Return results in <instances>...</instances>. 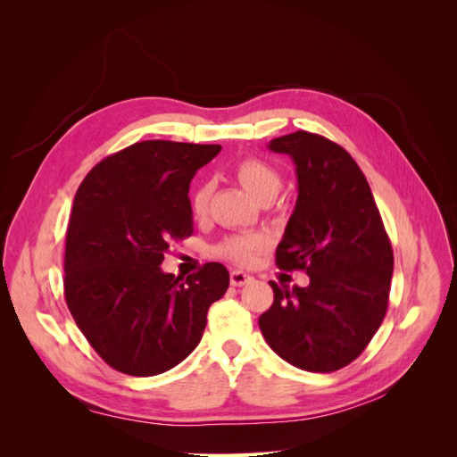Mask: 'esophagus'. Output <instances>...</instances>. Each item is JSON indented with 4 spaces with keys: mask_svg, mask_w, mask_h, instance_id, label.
Instances as JSON below:
<instances>
[{
    "mask_svg": "<svg viewBox=\"0 0 457 457\" xmlns=\"http://www.w3.org/2000/svg\"><path fill=\"white\" fill-rule=\"evenodd\" d=\"M253 278L247 272H242V270H232L230 272V284L232 286H245L247 282H252Z\"/></svg>",
    "mask_w": 457,
    "mask_h": 457,
    "instance_id": "34e87169",
    "label": "esophagus"
}]
</instances>
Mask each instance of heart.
I'll return each mask as SVG.
<instances>
[{"mask_svg": "<svg viewBox=\"0 0 457 457\" xmlns=\"http://www.w3.org/2000/svg\"><path fill=\"white\" fill-rule=\"evenodd\" d=\"M234 175H237L238 183L250 192L253 198L267 204L282 188V175L280 171L270 165L269 162L261 158H244L234 165ZM213 187L212 183H200L190 195V207L195 215L202 217L207 213L210 207ZM267 247V240L261 234H237L223 240L217 247V253L228 261L238 262V265H250L259 252Z\"/></svg>", "mask_w": 457, "mask_h": 457, "instance_id": "b5f03b06", "label": "heart"}]
</instances>
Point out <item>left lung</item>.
I'll return each mask as SVG.
<instances>
[{"instance_id": "8db88e82", "label": "left lung", "mask_w": 457, "mask_h": 457, "mask_svg": "<svg viewBox=\"0 0 457 457\" xmlns=\"http://www.w3.org/2000/svg\"><path fill=\"white\" fill-rule=\"evenodd\" d=\"M295 163L297 202L276 265L305 270L307 287L270 282L259 316L270 349L295 368L326 373L351 364L379 329L393 278V247L370 185L343 146L309 131L272 139Z\"/></svg>"}]
</instances>
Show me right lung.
Listing matches in <instances>:
<instances>
[{
  "mask_svg": "<svg viewBox=\"0 0 457 457\" xmlns=\"http://www.w3.org/2000/svg\"><path fill=\"white\" fill-rule=\"evenodd\" d=\"M219 145L143 141L86 175L66 230L64 299L103 361L150 378L196 349L230 276L220 262L190 276L162 270L171 240L192 234V177Z\"/></svg>",
  "mask_w": 457,
  "mask_h": 457,
  "instance_id": "add662e5",
  "label": "right lung"
}]
</instances>
